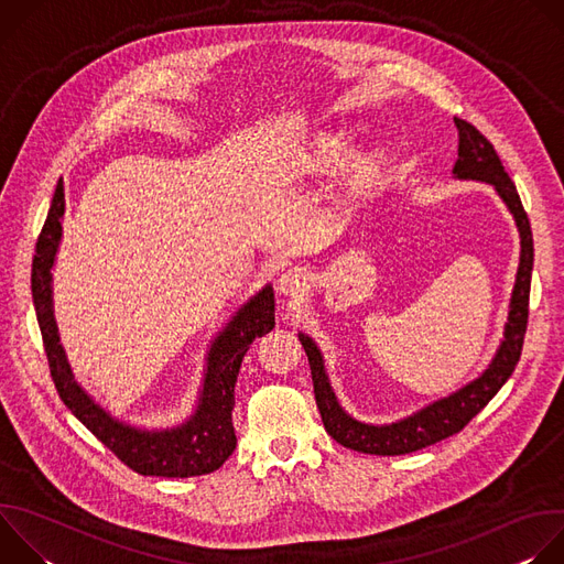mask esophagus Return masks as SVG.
<instances>
[{
    "instance_id": "obj_1",
    "label": "esophagus",
    "mask_w": 564,
    "mask_h": 564,
    "mask_svg": "<svg viewBox=\"0 0 564 564\" xmlns=\"http://www.w3.org/2000/svg\"><path fill=\"white\" fill-rule=\"evenodd\" d=\"M303 288V274L299 270H288L281 274L279 290L285 294H296Z\"/></svg>"
}]
</instances>
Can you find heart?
<instances>
[{
	"label": "heart",
	"mask_w": 564,
	"mask_h": 564,
	"mask_svg": "<svg viewBox=\"0 0 564 564\" xmlns=\"http://www.w3.org/2000/svg\"><path fill=\"white\" fill-rule=\"evenodd\" d=\"M344 147H346V138L333 135V138H328V140L324 142V153H326V155H337V153L344 151Z\"/></svg>",
	"instance_id": "b5f03b06"
}]
</instances>
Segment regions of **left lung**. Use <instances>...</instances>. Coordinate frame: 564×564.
<instances>
[{
	"mask_svg": "<svg viewBox=\"0 0 564 564\" xmlns=\"http://www.w3.org/2000/svg\"><path fill=\"white\" fill-rule=\"evenodd\" d=\"M455 127L459 131V149H457V163L453 167V174L457 178L491 183L496 192L502 196V200L507 203V207L511 209L522 238L520 268H518L516 288H513L505 341L494 364L489 366V370L473 383H468L466 388L457 390L446 399L435 401V404L426 406L413 417H406L390 426H370V424L355 422L341 411V406L337 404V397L328 383L324 361H321V352L316 350L310 337L301 335L299 339L310 361L314 399L321 413V422H324L333 440L359 453L406 455L459 433L507 383V379L513 375L522 355V344H524L527 324H529V292H531V270H533L531 223L522 207L518 189L509 178V174L505 172L502 160L496 147L491 144V140L462 118H455Z\"/></svg>",
	"mask_w": 564,
	"mask_h": 564,
	"instance_id": "left-lung-1",
	"label": "left lung"
}]
</instances>
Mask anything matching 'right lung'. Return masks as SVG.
<instances>
[{
	"mask_svg": "<svg viewBox=\"0 0 564 564\" xmlns=\"http://www.w3.org/2000/svg\"><path fill=\"white\" fill-rule=\"evenodd\" d=\"M62 216L64 185L59 181L51 200L48 216L37 236L31 270L35 314L44 341V352L48 359V370L59 392V399L122 464L140 475L194 477L214 473L236 448L231 409L240 361H243L254 339L268 335L274 328L272 288L268 285L248 305L240 307L229 321V326L214 341L196 415L174 431H135L111 420L102 409H98L73 381L68 364L64 359L51 307V265L62 236Z\"/></svg>",
	"mask_w": 564,
	"mask_h": 564,
	"instance_id": "1",
	"label": "right lung"
}]
</instances>
